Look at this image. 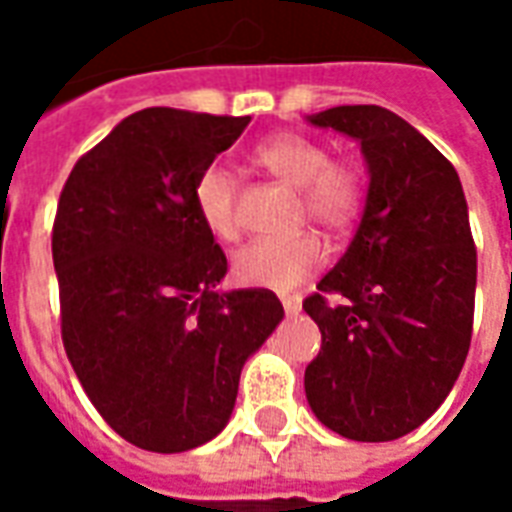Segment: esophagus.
Segmentation results:
<instances>
[{
	"label": "esophagus",
	"instance_id": "esophagus-1",
	"mask_svg": "<svg viewBox=\"0 0 512 512\" xmlns=\"http://www.w3.org/2000/svg\"><path fill=\"white\" fill-rule=\"evenodd\" d=\"M282 307H285V312H288V315L299 312L301 310V296H299V293H288V296H282Z\"/></svg>",
	"mask_w": 512,
	"mask_h": 512
}]
</instances>
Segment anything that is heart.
<instances>
[{"label":"heart","mask_w":512,"mask_h":512,"mask_svg":"<svg viewBox=\"0 0 512 512\" xmlns=\"http://www.w3.org/2000/svg\"><path fill=\"white\" fill-rule=\"evenodd\" d=\"M255 161L282 183L296 189V213L329 235L348 233L365 211L367 180L354 158L332 156L318 136L282 131L255 147ZM194 208L202 224L222 241L241 235L235 197L238 186L224 167H205L194 180ZM326 263V244L315 233L260 238L238 249L233 271L238 282L255 288L288 290L312 277Z\"/></svg>","instance_id":"heart-1"}]
</instances>
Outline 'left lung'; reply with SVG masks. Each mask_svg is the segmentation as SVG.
<instances>
[{
    "mask_svg": "<svg viewBox=\"0 0 512 512\" xmlns=\"http://www.w3.org/2000/svg\"><path fill=\"white\" fill-rule=\"evenodd\" d=\"M312 126L354 136L370 186L348 252L304 299L321 351L304 389L315 417L354 441H392L444 403L469 354L477 285L458 172L381 106H334Z\"/></svg>",
    "mask_w": 512,
    "mask_h": 512,
    "instance_id": "left-lung-1",
    "label": "left lung"
}]
</instances>
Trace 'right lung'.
Instances as JSON below:
<instances>
[{"label":"right lung","mask_w":512,"mask_h":512,"mask_svg":"<svg viewBox=\"0 0 512 512\" xmlns=\"http://www.w3.org/2000/svg\"><path fill=\"white\" fill-rule=\"evenodd\" d=\"M246 126L150 106L62 186L51 230L62 345L98 414L139 450L211 441L233 414L241 367L285 315L268 288L216 290L227 257L191 197Z\"/></svg>","instance_id":"right-lung-1"}]
</instances>
